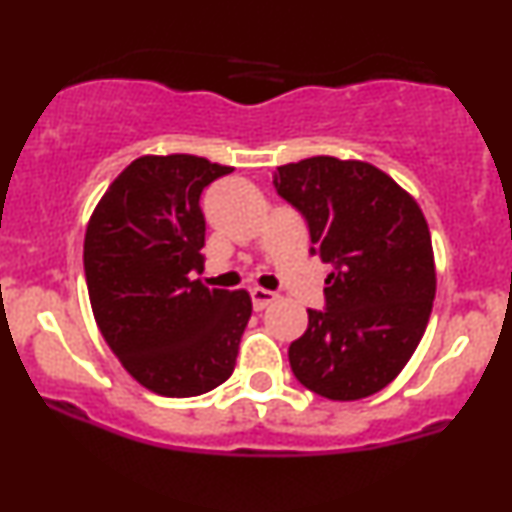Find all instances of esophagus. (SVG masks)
Wrapping results in <instances>:
<instances>
[{
	"label": "esophagus",
	"mask_w": 512,
	"mask_h": 512,
	"mask_svg": "<svg viewBox=\"0 0 512 512\" xmlns=\"http://www.w3.org/2000/svg\"><path fill=\"white\" fill-rule=\"evenodd\" d=\"M250 296H252V308H255V310H264L269 303H274L276 298H279L274 291L260 289V286H255V289H250Z\"/></svg>",
	"instance_id": "obj_1"
}]
</instances>
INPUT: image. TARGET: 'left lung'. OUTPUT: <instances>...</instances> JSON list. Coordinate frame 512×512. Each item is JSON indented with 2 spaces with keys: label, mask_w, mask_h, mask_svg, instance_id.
<instances>
[{
  "label": "left lung",
  "mask_w": 512,
  "mask_h": 512,
  "mask_svg": "<svg viewBox=\"0 0 512 512\" xmlns=\"http://www.w3.org/2000/svg\"><path fill=\"white\" fill-rule=\"evenodd\" d=\"M274 187L305 216L313 255L332 264L327 310L289 346L301 385L334 402L375 395L402 373L424 337L436 262L424 211L366 161L313 156L286 163Z\"/></svg>",
  "instance_id": "obj_1"
}]
</instances>
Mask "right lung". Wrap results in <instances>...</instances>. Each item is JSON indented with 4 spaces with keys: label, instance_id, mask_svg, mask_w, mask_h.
Instances as JSON below:
<instances>
[{
    "label": "right lung",
    "instance_id": "1",
    "mask_svg": "<svg viewBox=\"0 0 512 512\" xmlns=\"http://www.w3.org/2000/svg\"><path fill=\"white\" fill-rule=\"evenodd\" d=\"M231 166L190 154L139 156L110 182L84 238L91 310L125 370L163 397L231 378L252 315L245 289H207L199 195Z\"/></svg>",
    "mask_w": 512,
    "mask_h": 512
}]
</instances>
